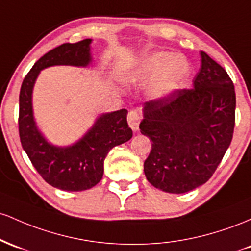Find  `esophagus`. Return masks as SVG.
Masks as SVG:
<instances>
[{"label": "esophagus", "instance_id": "esophagus-1", "mask_svg": "<svg viewBox=\"0 0 251 251\" xmlns=\"http://www.w3.org/2000/svg\"><path fill=\"white\" fill-rule=\"evenodd\" d=\"M126 118H128L129 126H130L134 131L139 130V125H140V121H141V116H140L139 112L135 111V110H131L128 114V117Z\"/></svg>", "mask_w": 251, "mask_h": 251}]
</instances>
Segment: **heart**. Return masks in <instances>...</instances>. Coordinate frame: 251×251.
Here are the masks:
<instances>
[{"label": "heart", "instance_id": "obj_1", "mask_svg": "<svg viewBox=\"0 0 251 251\" xmlns=\"http://www.w3.org/2000/svg\"><path fill=\"white\" fill-rule=\"evenodd\" d=\"M190 75V64L184 57L172 52H155L141 58L122 72L126 83L153 81L151 95L154 98L167 97L180 89Z\"/></svg>", "mask_w": 251, "mask_h": 251}]
</instances>
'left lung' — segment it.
<instances>
[{
	"label": "left lung",
	"mask_w": 251,
	"mask_h": 251,
	"mask_svg": "<svg viewBox=\"0 0 251 251\" xmlns=\"http://www.w3.org/2000/svg\"><path fill=\"white\" fill-rule=\"evenodd\" d=\"M191 89L143 106L141 133L151 140L146 178L168 193H185L209 180L231 143L236 95L226 71L205 52Z\"/></svg>",
	"instance_id": "left-lung-1"
}]
</instances>
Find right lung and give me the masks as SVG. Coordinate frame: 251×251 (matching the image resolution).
Instances as JSON below:
<instances>
[{
  "mask_svg": "<svg viewBox=\"0 0 251 251\" xmlns=\"http://www.w3.org/2000/svg\"><path fill=\"white\" fill-rule=\"evenodd\" d=\"M91 42V39H85L50 50L27 73L20 90L19 134L22 148L45 181L71 192L89 190L97 185L103 178L104 160L109 151L133 136V130L126 122V109L100 115L88 133L67 147L50 143L35 125L32 94L39 73L55 65L88 66L92 60Z\"/></svg>",
  "mask_w": 251,
  "mask_h": 251,
  "instance_id": "right-lung-1",
  "label": "right lung"
}]
</instances>
